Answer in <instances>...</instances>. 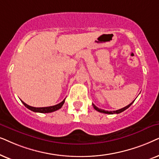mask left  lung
I'll use <instances>...</instances> for the list:
<instances>
[{"mask_svg":"<svg viewBox=\"0 0 159 159\" xmlns=\"http://www.w3.org/2000/svg\"><path fill=\"white\" fill-rule=\"evenodd\" d=\"M134 102V100L132 102H131L129 105H128L127 106H126V107H123V108H121V109H119V110H117V111H105V110H102V109H99V107H97L96 105H94V104H92V105H93V107H94V108L97 111H98V112H100V113H106V114H118V113H121V112H123V111H125V110H126L127 108H129V107L131 105H132V103Z\"/></svg>","mask_w":159,"mask_h":159,"instance_id":"8db88e82","label":"left lung"}]
</instances>
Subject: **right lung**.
<instances>
[{"label":"right lung","instance_id":"obj_1","mask_svg":"<svg viewBox=\"0 0 159 159\" xmlns=\"http://www.w3.org/2000/svg\"><path fill=\"white\" fill-rule=\"evenodd\" d=\"M22 101V100H21ZM22 102L24 104V105L26 107H27L29 110L33 111V112H36V113H52V112L56 111L57 110L60 109L62 106L64 104L65 102V99L62 102H61L60 103L56 105H53V106H50V107H32L30 106V105H27L26 103H25L24 102L22 101Z\"/></svg>","mask_w":159,"mask_h":159}]
</instances>
